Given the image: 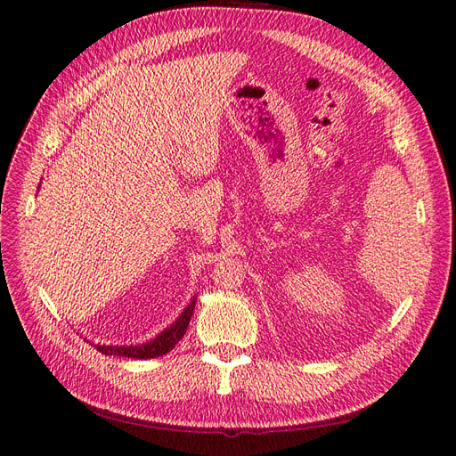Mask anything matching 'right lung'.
Returning <instances> with one entry per match:
<instances>
[{
    "label": "right lung",
    "instance_id": "1",
    "mask_svg": "<svg viewBox=\"0 0 456 456\" xmlns=\"http://www.w3.org/2000/svg\"><path fill=\"white\" fill-rule=\"evenodd\" d=\"M196 307V296L184 307V311L179 315V319L166 328L164 332H160L154 339L141 343V345H94L100 353L103 354H113V356H126V358H154V356H162L167 354L171 349L175 347L179 339L186 334L188 322H191L192 311Z\"/></svg>",
    "mask_w": 456,
    "mask_h": 456
}]
</instances>
